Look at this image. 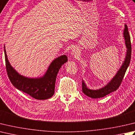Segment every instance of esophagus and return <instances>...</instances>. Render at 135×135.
Instances as JSON below:
<instances>
[{
    "instance_id": "1",
    "label": "esophagus",
    "mask_w": 135,
    "mask_h": 135,
    "mask_svg": "<svg viewBox=\"0 0 135 135\" xmlns=\"http://www.w3.org/2000/svg\"><path fill=\"white\" fill-rule=\"evenodd\" d=\"M75 50H73V54H75Z\"/></svg>"
}]
</instances>
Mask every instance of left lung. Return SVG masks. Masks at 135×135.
<instances>
[{
    "instance_id": "left-lung-1",
    "label": "left lung",
    "mask_w": 135,
    "mask_h": 135,
    "mask_svg": "<svg viewBox=\"0 0 135 135\" xmlns=\"http://www.w3.org/2000/svg\"><path fill=\"white\" fill-rule=\"evenodd\" d=\"M123 36L125 40V44L126 48H127V51H126L125 60L124 61L122 65L121 66L119 70L114 77L112 79V80L102 88L97 89V90L90 89L87 88L84 81H82V89H83L84 94H85L86 95L91 97L92 98H99L104 97L105 96L107 95L108 94L117 90L118 88L119 87L124 76H125L126 70H127L128 66L130 64L131 59L132 47L131 38L128 31V26L126 25H125V28H124Z\"/></svg>"
}]
</instances>
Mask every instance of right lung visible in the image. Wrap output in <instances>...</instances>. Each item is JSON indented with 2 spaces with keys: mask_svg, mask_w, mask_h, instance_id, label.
<instances>
[{
  "mask_svg": "<svg viewBox=\"0 0 135 135\" xmlns=\"http://www.w3.org/2000/svg\"><path fill=\"white\" fill-rule=\"evenodd\" d=\"M4 48L7 74L13 86L36 99H47L53 95L57 74L62 65L68 61L65 55L55 59L51 63L43 77L29 78L20 75L10 65L7 59L5 46Z\"/></svg>",
  "mask_w": 135,
  "mask_h": 135,
  "instance_id": "add662e5",
  "label": "right lung"
}]
</instances>
